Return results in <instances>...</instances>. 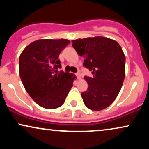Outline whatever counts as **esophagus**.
Wrapping results in <instances>:
<instances>
[{
  "label": "esophagus",
  "mask_w": 149,
  "mask_h": 149,
  "mask_svg": "<svg viewBox=\"0 0 149 149\" xmlns=\"http://www.w3.org/2000/svg\"><path fill=\"white\" fill-rule=\"evenodd\" d=\"M76 76H77V78H78V80L81 79V74H80V73H76Z\"/></svg>",
  "instance_id": "34e87169"
}]
</instances>
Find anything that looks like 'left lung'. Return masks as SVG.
Here are the masks:
<instances>
[{
	"instance_id": "1",
	"label": "left lung",
	"mask_w": 149,
	"mask_h": 149,
	"mask_svg": "<svg viewBox=\"0 0 149 149\" xmlns=\"http://www.w3.org/2000/svg\"><path fill=\"white\" fill-rule=\"evenodd\" d=\"M78 55L85 57L84 66L92 78L85 76L88 90L82 92L85 105L93 111L106 109L115 101L125 76V56L120 45L103 36L72 40Z\"/></svg>"
}]
</instances>
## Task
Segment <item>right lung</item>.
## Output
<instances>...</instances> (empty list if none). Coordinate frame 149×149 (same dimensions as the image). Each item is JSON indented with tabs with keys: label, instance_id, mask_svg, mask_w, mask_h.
Here are the masks:
<instances>
[{
	"label": "right lung",
	"instance_id": "right-lung-1",
	"mask_svg": "<svg viewBox=\"0 0 149 149\" xmlns=\"http://www.w3.org/2000/svg\"><path fill=\"white\" fill-rule=\"evenodd\" d=\"M70 40L40 39L27 45L20 54L19 76L25 90L36 103L54 109L64 103L76 78L73 73H59V56Z\"/></svg>",
	"mask_w": 149,
	"mask_h": 149
}]
</instances>
